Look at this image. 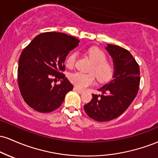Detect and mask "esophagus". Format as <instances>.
<instances>
[{
  "label": "esophagus",
  "mask_w": 158,
  "mask_h": 158,
  "mask_svg": "<svg viewBox=\"0 0 158 158\" xmlns=\"http://www.w3.org/2000/svg\"><path fill=\"white\" fill-rule=\"evenodd\" d=\"M73 90H74V91H77V93H79V94H80L84 93V91H83V90L79 89V88H77V87H74V88H73Z\"/></svg>",
  "instance_id": "1"
}]
</instances>
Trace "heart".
<instances>
[{
    "mask_svg": "<svg viewBox=\"0 0 158 158\" xmlns=\"http://www.w3.org/2000/svg\"><path fill=\"white\" fill-rule=\"evenodd\" d=\"M88 55L94 64V67L90 72L94 73L98 80L100 81H108L111 79L114 73V66L110 61H107V56L104 52L99 48L93 47L88 50ZM77 59V53L72 52L66 60V66L72 68ZM70 81L77 88L84 89L94 82L93 74H85L81 72H75L69 76Z\"/></svg>",
    "mask_w": 158,
    "mask_h": 158,
    "instance_id": "obj_1",
    "label": "heart"
}]
</instances>
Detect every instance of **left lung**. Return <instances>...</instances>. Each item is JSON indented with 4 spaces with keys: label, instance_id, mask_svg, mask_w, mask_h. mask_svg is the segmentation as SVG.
Here are the masks:
<instances>
[{
    "label": "left lung",
    "instance_id": "8db88e82",
    "mask_svg": "<svg viewBox=\"0 0 158 158\" xmlns=\"http://www.w3.org/2000/svg\"><path fill=\"white\" fill-rule=\"evenodd\" d=\"M106 50L113 59V79L99 88L102 94H92L84 106L86 114L99 122L110 121L120 116L133 102L139 90V68L128 50L108 44Z\"/></svg>",
    "mask_w": 158,
    "mask_h": 158
}]
</instances>
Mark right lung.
<instances>
[{
    "instance_id": "right-lung-1",
    "label": "right lung",
    "mask_w": 158,
    "mask_h": 158,
    "mask_svg": "<svg viewBox=\"0 0 158 158\" xmlns=\"http://www.w3.org/2000/svg\"><path fill=\"white\" fill-rule=\"evenodd\" d=\"M79 40L61 32H48L35 36L21 52L18 68V82L23 100L34 110L48 113L62 104L73 85L61 73L70 50ZM61 79L52 85V77Z\"/></svg>"
}]
</instances>
